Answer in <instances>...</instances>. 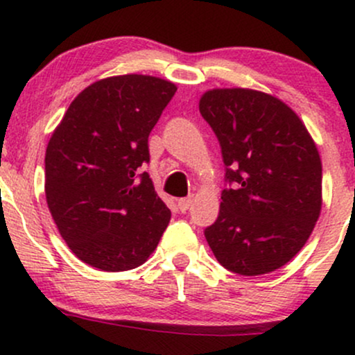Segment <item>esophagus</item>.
Wrapping results in <instances>:
<instances>
[{
    "label": "esophagus",
    "instance_id": "obj_1",
    "mask_svg": "<svg viewBox=\"0 0 355 355\" xmlns=\"http://www.w3.org/2000/svg\"><path fill=\"white\" fill-rule=\"evenodd\" d=\"M193 204V198H184V199H179L178 201V207L181 212H186Z\"/></svg>",
    "mask_w": 355,
    "mask_h": 355
}]
</instances>
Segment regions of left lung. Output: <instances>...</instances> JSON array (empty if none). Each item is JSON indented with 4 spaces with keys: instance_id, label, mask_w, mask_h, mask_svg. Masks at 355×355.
<instances>
[{
    "instance_id": "1",
    "label": "left lung",
    "mask_w": 355,
    "mask_h": 355,
    "mask_svg": "<svg viewBox=\"0 0 355 355\" xmlns=\"http://www.w3.org/2000/svg\"><path fill=\"white\" fill-rule=\"evenodd\" d=\"M199 111L220 144L227 187L204 229L219 264L261 276L304 248L322 206V162L299 116L274 96L211 89Z\"/></svg>"
}]
</instances>
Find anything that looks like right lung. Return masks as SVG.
<instances>
[{"label":"right lung","instance_id":"obj_1","mask_svg":"<svg viewBox=\"0 0 355 355\" xmlns=\"http://www.w3.org/2000/svg\"><path fill=\"white\" fill-rule=\"evenodd\" d=\"M178 87L124 74L81 91L54 129L44 193L58 231L83 262L107 272L144 264L171 211L141 166L148 137Z\"/></svg>","mask_w":355,"mask_h":355}]
</instances>
